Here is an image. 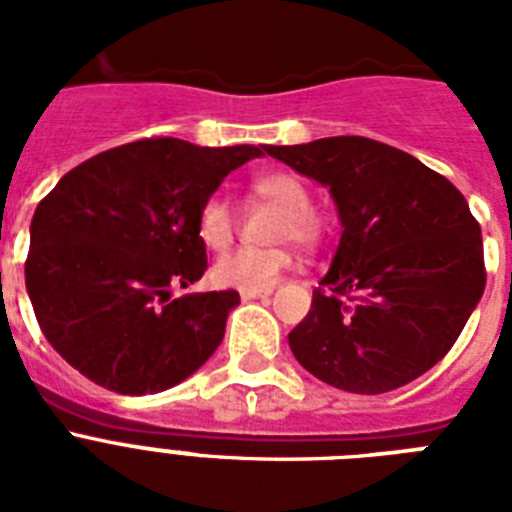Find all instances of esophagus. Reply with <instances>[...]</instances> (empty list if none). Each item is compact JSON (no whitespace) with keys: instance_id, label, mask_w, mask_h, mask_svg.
Listing matches in <instances>:
<instances>
[{"instance_id":"34e87169","label":"esophagus","mask_w":512,"mask_h":512,"mask_svg":"<svg viewBox=\"0 0 512 512\" xmlns=\"http://www.w3.org/2000/svg\"><path fill=\"white\" fill-rule=\"evenodd\" d=\"M273 292V287H263V289H239L241 300H257V297H268Z\"/></svg>"}]
</instances>
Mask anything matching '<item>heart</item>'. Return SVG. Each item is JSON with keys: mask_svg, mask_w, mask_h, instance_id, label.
Segmentation results:
<instances>
[{"mask_svg": "<svg viewBox=\"0 0 512 512\" xmlns=\"http://www.w3.org/2000/svg\"><path fill=\"white\" fill-rule=\"evenodd\" d=\"M249 191L255 199L279 207L281 215L273 223V241L289 239L300 247L319 244L321 236H324V220L311 207V191L300 177L281 170L263 172V175L252 177ZM196 231L209 249L220 252V249L228 247L233 241V231H236L231 201L220 193H212L209 199H204L199 215H196ZM289 263H292V255L284 247L236 249L231 255L217 260L212 276L223 287L263 289L273 287L281 273L287 271Z\"/></svg>", "mask_w": 512, "mask_h": 512, "instance_id": "b5f03b06", "label": "heart"}]
</instances>
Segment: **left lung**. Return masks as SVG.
I'll return each instance as SVG.
<instances>
[{
    "label": "left lung",
    "instance_id": "left-lung-1",
    "mask_svg": "<svg viewBox=\"0 0 512 512\" xmlns=\"http://www.w3.org/2000/svg\"><path fill=\"white\" fill-rule=\"evenodd\" d=\"M265 154L329 188L342 225L311 311L289 332L297 361L361 396L436 366L486 287L481 225L465 196L420 159L358 135Z\"/></svg>",
    "mask_w": 512,
    "mask_h": 512
}]
</instances>
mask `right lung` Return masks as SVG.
I'll return each instance as SVG.
<instances>
[{
  "label": "right lung",
  "mask_w": 512,
  "mask_h": 512,
  "mask_svg": "<svg viewBox=\"0 0 512 512\" xmlns=\"http://www.w3.org/2000/svg\"><path fill=\"white\" fill-rule=\"evenodd\" d=\"M265 146L127 143L63 175L34 212L26 289L44 337L87 380L146 396L191 377L223 342L239 292L172 297L207 271L204 199Z\"/></svg>",
  "instance_id": "add662e5"
}]
</instances>
